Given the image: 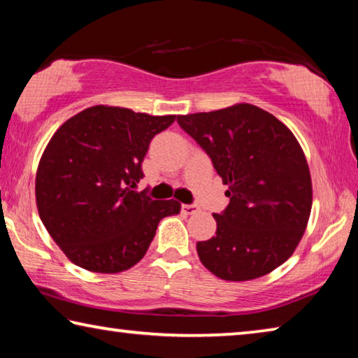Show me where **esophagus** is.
<instances>
[{
    "instance_id": "34e87169",
    "label": "esophagus",
    "mask_w": 358,
    "mask_h": 358,
    "mask_svg": "<svg viewBox=\"0 0 358 358\" xmlns=\"http://www.w3.org/2000/svg\"><path fill=\"white\" fill-rule=\"evenodd\" d=\"M199 210L201 208H199L197 205H181V211L186 215H194V213H197Z\"/></svg>"
}]
</instances>
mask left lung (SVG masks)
Instances as JSON below:
<instances>
[{"mask_svg":"<svg viewBox=\"0 0 358 358\" xmlns=\"http://www.w3.org/2000/svg\"><path fill=\"white\" fill-rule=\"evenodd\" d=\"M177 121L229 186L227 208L213 215L216 235L197 241L201 262L226 281L273 271L294 254L311 213V175L299 141L251 104L178 115Z\"/></svg>","mask_w":358,"mask_h":358,"instance_id":"8db88e82","label":"left lung"}]
</instances>
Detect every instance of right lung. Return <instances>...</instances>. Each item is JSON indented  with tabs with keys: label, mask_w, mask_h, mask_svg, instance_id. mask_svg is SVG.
<instances>
[{
	"label": "right lung",
	"mask_w": 358,
	"mask_h": 358,
	"mask_svg": "<svg viewBox=\"0 0 358 358\" xmlns=\"http://www.w3.org/2000/svg\"><path fill=\"white\" fill-rule=\"evenodd\" d=\"M173 121L175 115L94 106L53 134L36 173V203L72 264L94 273L128 270L145 256L162 217L180 213L173 199L134 191L151 138Z\"/></svg>",
	"instance_id": "right-lung-1"
}]
</instances>
